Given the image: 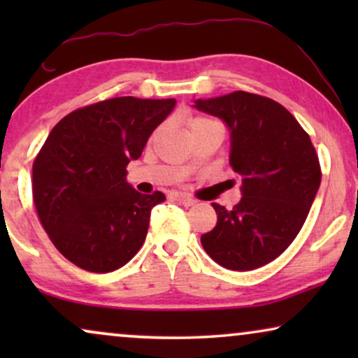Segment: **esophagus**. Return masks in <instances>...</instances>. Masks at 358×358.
<instances>
[{"instance_id": "1", "label": "esophagus", "mask_w": 358, "mask_h": 358, "mask_svg": "<svg viewBox=\"0 0 358 358\" xmlns=\"http://www.w3.org/2000/svg\"><path fill=\"white\" fill-rule=\"evenodd\" d=\"M171 199H173L174 202H179V203L185 205V207H192V205H195V202H197V200L190 197V195L179 194V192H173V194H171Z\"/></svg>"}]
</instances>
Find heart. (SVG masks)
I'll use <instances>...</instances> for the list:
<instances>
[{"label": "heart", "mask_w": 358, "mask_h": 358, "mask_svg": "<svg viewBox=\"0 0 358 358\" xmlns=\"http://www.w3.org/2000/svg\"><path fill=\"white\" fill-rule=\"evenodd\" d=\"M208 122H213V120L205 119V117H194V119L189 122V127H190V129H194V127L202 125V124H208Z\"/></svg>", "instance_id": "b5f03b06"}]
</instances>
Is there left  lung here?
Here are the masks:
<instances>
[{"label": "left lung", "instance_id": "obj_1", "mask_svg": "<svg viewBox=\"0 0 358 358\" xmlns=\"http://www.w3.org/2000/svg\"><path fill=\"white\" fill-rule=\"evenodd\" d=\"M231 131L229 166L243 178L233 210L212 203L217 227L200 241L229 271H252L293 243L321 184L320 158L310 135L282 104L246 91L195 101Z\"/></svg>", "mask_w": 358, "mask_h": 358}]
</instances>
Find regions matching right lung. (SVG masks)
<instances>
[{
	"label": "right lung",
	"mask_w": 358,
	"mask_h": 358,
	"mask_svg": "<svg viewBox=\"0 0 358 358\" xmlns=\"http://www.w3.org/2000/svg\"><path fill=\"white\" fill-rule=\"evenodd\" d=\"M174 99L114 97L70 112L32 164L38 220L62 256L87 272L125 266L143 246L163 192H136L127 166L138 159Z\"/></svg>",
	"instance_id": "1"
}]
</instances>
